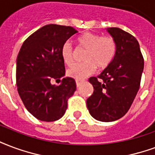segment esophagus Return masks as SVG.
Instances as JSON below:
<instances>
[{
	"mask_svg": "<svg viewBox=\"0 0 155 155\" xmlns=\"http://www.w3.org/2000/svg\"><path fill=\"white\" fill-rule=\"evenodd\" d=\"M75 82H76V86L77 87H80V85H81V83H82L81 81H76Z\"/></svg>",
	"mask_w": 155,
	"mask_h": 155,
	"instance_id": "esophagus-1",
	"label": "esophagus"
}]
</instances>
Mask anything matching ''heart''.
Here are the masks:
<instances>
[{
	"label": "heart",
	"mask_w": 155,
	"mask_h": 155,
	"mask_svg": "<svg viewBox=\"0 0 155 155\" xmlns=\"http://www.w3.org/2000/svg\"><path fill=\"white\" fill-rule=\"evenodd\" d=\"M79 48L85 49L84 62L74 65L69 69L67 74L75 80H83L94 73L96 67L106 68L115 58L117 45L113 37L101 36L99 34L86 32L76 38ZM63 62L66 66L73 64V49L69 42L64 43L61 50Z\"/></svg>",
	"instance_id": "heart-1"
}]
</instances>
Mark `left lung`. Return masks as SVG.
Instances as JSON below:
<instances>
[{
	"label": "left lung",
	"instance_id": "8db88e82",
	"mask_svg": "<svg viewBox=\"0 0 155 155\" xmlns=\"http://www.w3.org/2000/svg\"><path fill=\"white\" fill-rule=\"evenodd\" d=\"M115 39L117 51L115 58L97 78L90 77L93 94L87 99L90 115L100 121H114L130 109L140 89L144 59L138 41L119 28H107Z\"/></svg>",
	"mask_w": 155,
	"mask_h": 155
}]
</instances>
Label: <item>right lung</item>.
Returning a JSON list of instances; mask_svg holds the SVG:
<instances>
[{"instance_id":"add662e5","label":"right lung","mask_w":155,"mask_h":155,"mask_svg":"<svg viewBox=\"0 0 155 155\" xmlns=\"http://www.w3.org/2000/svg\"><path fill=\"white\" fill-rule=\"evenodd\" d=\"M76 33L71 26L45 25L31 34L19 50L18 93L27 110L40 121H54L62 117L67 100L76 89L73 78H64L65 66L61 56L63 44ZM53 79L61 81L60 85H52Z\"/></svg>"}]
</instances>
